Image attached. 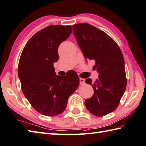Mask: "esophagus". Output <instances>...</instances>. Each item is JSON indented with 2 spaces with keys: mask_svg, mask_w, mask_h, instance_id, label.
I'll return each instance as SVG.
<instances>
[{
  "mask_svg": "<svg viewBox=\"0 0 146 146\" xmlns=\"http://www.w3.org/2000/svg\"><path fill=\"white\" fill-rule=\"evenodd\" d=\"M85 83V80L84 78H80V85H84Z\"/></svg>",
  "mask_w": 146,
  "mask_h": 146,
  "instance_id": "obj_1",
  "label": "esophagus"
}]
</instances>
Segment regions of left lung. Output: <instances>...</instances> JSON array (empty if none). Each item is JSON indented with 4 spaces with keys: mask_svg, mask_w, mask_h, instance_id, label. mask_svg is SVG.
I'll list each match as a JSON object with an SVG mask.
<instances>
[{
    "mask_svg": "<svg viewBox=\"0 0 146 146\" xmlns=\"http://www.w3.org/2000/svg\"><path fill=\"white\" fill-rule=\"evenodd\" d=\"M73 31L85 59L96 61L99 78L93 82L85 80L94 88V95L85 101L90 113L103 116L115 111L126 89L125 61L115 41L103 31L88 23L73 25Z\"/></svg>",
    "mask_w": 146,
    "mask_h": 146,
    "instance_id": "8db88e82",
    "label": "left lung"
}]
</instances>
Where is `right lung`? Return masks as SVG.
Masks as SVG:
<instances>
[{
    "label": "right lung",
    "mask_w": 146,
    "mask_h": 146,
    "mask_svg": "<svg viewBox=\"0 0 146 146\" xmlns=\"http://www.w3.org/2000/svg\"><path fill=\"white\" fill-rule=\"evenodd\" d=\"M71 26L50 25L28 41L18 64L23 93L37 112L47 116L62 113L80 84L75 72L56 75L53 64L59 59L60 44L70 36Z\"/></svg>",
    "instance_id": "1"
}]
</instances>
